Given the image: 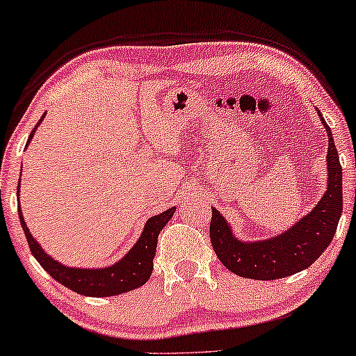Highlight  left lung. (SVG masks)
Listing matches in <instances>:
<instances>
[{
    "instance_id": "obj_1",
    "label": "left lung",
    "mask_w": 356,
    "mask_h": 356,
    "mask_svg": "<svg viewBox=\"0 0 356 356\" xmlns=\"http://www.w3.org/2000/svg\"><path fill=\"white\" fill-rule=\"evenodd\" d=\"M327 147V188L316 207L293 227L262 241H241L233 235L230 223L212 209L211 241L216 254L233 274L254 280H275L308 269L332 241L342 216V165L334 144L332 131L318 110Z\"/></svg>"
}]
</instances>
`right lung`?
Instances as JSON below:
<instances>
[{
	"label": "right lung",
	"instance_id": "1",
	"mask_svg": "<svg viewBox=\"0 0 356 356\" xmlns=\"http://www.w3.org/2000/svg\"><path fill=\"white\" fill-rule=\"evenodd\" d=\"M45 118V115L38 120L35 128L32 129L31 136H29L27 145L33 138L38 126ZM26 145V147H27ZM19 194V186H17ZM19 201V197H17ZM17 212L19 218H21V225L24 230V235L27 238L29 248H31L32 254L38 261L43 269L50 274L53 279L60 282L61 285L67 286V289L76 291V293L84 296H113L120 293H126L134 289L143 286L145 282L149 280L150 274L154 269V256L155 250H157V240L162 228L167 225L170 218L173 217L175 207H170L167 211L159 213V216L150 217L145 222L144 230L140 233L139 240L136 245L131 248L128 254L121 257L118 262L111 264L108 267H100V269H81V267H67L61 262H58L43 251V248L38 245V241L32 236L31 230L26 225L24 220L21 206L17 202Z\"/></svg>",
	"mask_w": 356,
	"mask_h": 356
}]
</instances>
